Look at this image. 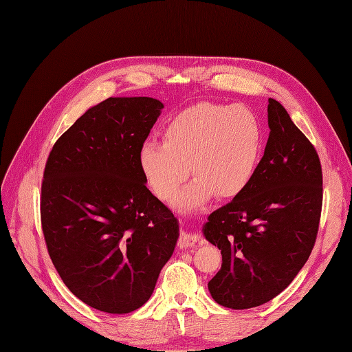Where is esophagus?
<instances>
[{
    "instance_id": "esophagus-1",
    "label": "esophagus",
    "mask_w": 352,
    "mask_h": 352,
    "mask_svg": "<svg viewBox=\"0 0 352 352\" xmlns=\"http://www.w3.org/2000/svg\"><path fill=\"white\" fill-rule=\"evenodd\" d=\"M200 239L197 234H192V233H187V232H182L179 239H178V248L179 249H187V248H191L194 246V244L197 243V240Z\"/></svg>"
}]
</instances>
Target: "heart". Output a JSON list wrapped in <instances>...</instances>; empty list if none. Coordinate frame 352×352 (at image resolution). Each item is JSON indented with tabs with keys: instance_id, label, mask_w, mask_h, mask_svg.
Wrapping results in <instances>:
<instances>
[{
	"instance_id": "1",
	"label": "heart",
	"mask_w": 352,
	"mask_h": 352,
	"mask_svg": "<svg viewBox=\"0 0 352 352\" xmlns=\"http://www.w3.org/2000/svg\"><path fill=\"white\" fill-rule=\"evenodd\" d=\"M261 148L262 128L252 111L201 102L168 122L164 144L144 142L138 162L152 191L165 201L178 194L191 171L195 179L175 203L190 211L212 194L233 198L246 190L256 174Z\"/></svg>"
}]
</instances>
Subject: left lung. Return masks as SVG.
<instances>
[{
    "mask_svg": "<svg viewBox=\"0 0 352 352\" xmlns=\"http://www.w3.org/2000/svg\"><path fill=\"white\" fill-rule=\"evenodd\" d=\"M267 124L269 140L252 182L203 226L223 257L208 290L232 309L258 307L285 290L307 263L319 227L322 170L315 148L270 98Z\"/></svg>",
    "mask_w": 352,
    "mask_h": 352,
    "instance_id": "left-lung-1",
    "label": "left lung"
}]
</instances>
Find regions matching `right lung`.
<instances>
[{"instance_id":"right-lung-1","label":"right lung","mask_w":352,"mask_h":352,"mask_svg":"<svg viewBox=\"0 0 352 352\" xmlns=\"http://www.w3.org/2000/svg\"><path fill=\"white\" fill-rule=\"evenodd\" d=\"M158 99L109 98L54 144L41 186V226L52 262L89 307L129 314L154 292L179 236L174 214L146 188L141 145Z\"/></svg>"}]
</instances>
